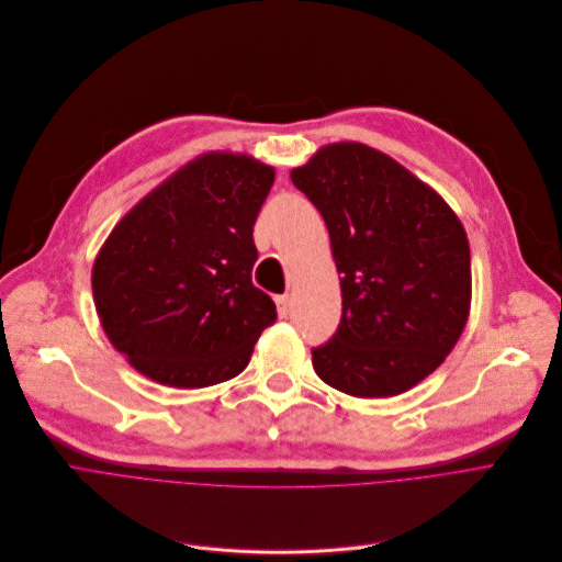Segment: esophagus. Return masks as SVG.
Listing matches in <instances>:
<instances>
[{
    "label": "esophagus",
    "instance_id": "obj_1",
    "mask_svg": "<svg viewBox=\"0 0 562 562\" xmlns=\"http://www.w3.org/2000/svg\"><path fill=\"white\" fill-rule=\"evenodd\" d=\"M276 307H278L280 318H286V316H289V312H291V297H289V293L276 295Z\"/></svg>",
    "mask_w": 562,
    "mask_h": 562
}]
</instances>
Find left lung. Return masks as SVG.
<instances>
[{
	"mask_svg": "<svg viewBox=\"0 0 562 562\" xmlns=\"http://www.w3.org/2000/svg\"><path fill=\"white\" fill-rule=\"evenodd\" d=\"M291 180L323 214L341 273V323L312 350L316 375L355 397L414 389L470 316L463 223L427 182L361 142L318 148Z\"/></svg>",
	"mask_w": 562,
	"mask_h": 562,
	"instance_id": "obj_1",
	"label": "left lung"
}]
</instances>
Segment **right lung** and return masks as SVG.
Listing matches in <instances>:
<instances>
[{"instance_id":"obj_1","label":"right lung","mask_w":562,"mask_h":562,"mask_svg":"<svg viewBox=\"0 0 562 562\" xmlns=\"http://www.w3.org/2000/svg\"><path fill=\"white\" fill-rule=\"evenodd\" d=\"M276 169L210 151L148 192L103 241L92 295L110 344L144 378L205 389L237 378L276 303L252 284V226Z\"/></svg>"}]
</instances>
